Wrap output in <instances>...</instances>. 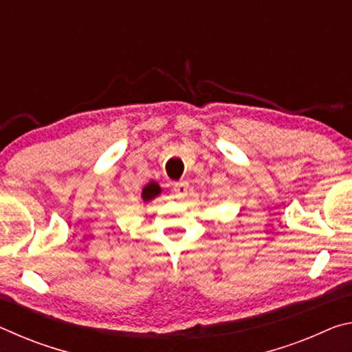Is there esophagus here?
I'll return each instance as SVG.
<instances>
[{
  "instance_id": "34e87169",
  "label": "esophagus",
  "mask_w": 352,
  "mask_h": 352,
  "mask_svg": "<svg viewBox=\"0 0 352 352\" xmlns=\"http://www.w3.org/2000/svg\"><path fill=\"white\" fill-rule=\"evenodd\" d=\"M188 188H189V184H188V182H178V183H174V188H172V190H174V194H175V197L177 199H183V197H186V194H188Z\"/></svg>"
}]
</instances>
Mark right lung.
<instances>
[{
	"label": "right lung",
	"mask_w": 352,
	"mask_h": 352,
	"mask_svg": "<svg viewBox=\"0 0 352 352\" xmlns=\"http://www.w3.org/2000/svg\"><path fill=\"white\" fill-rule=\"evenodd\" d=\"M162 192V189H160V186L155 182H152V183H148L147 186L142 189V200L144 201H148V200H152L153 197H157V195Z\"/></svg>",
	"instance_id": "right-lung-1"
}]
</instances>
